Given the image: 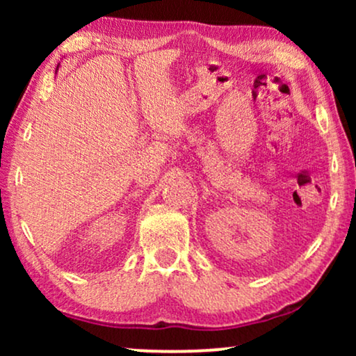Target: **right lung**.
Instances as JSON below:
<instances>
[{
	"instance_id": "right-lung-1",
	"label": "right lung",
	"mask_w": 356,
	"mask_h": 356,
	"mask_svg": "<svg viewBox=\"0 0 356 356\" xmlns=\"http://www.w3.org/2000/svg\"><path fill=\"white\" fill-rule=\"evenodd\" d=\"M56 70H58V67H56Z\"/></svg>"
}]
</instances>
